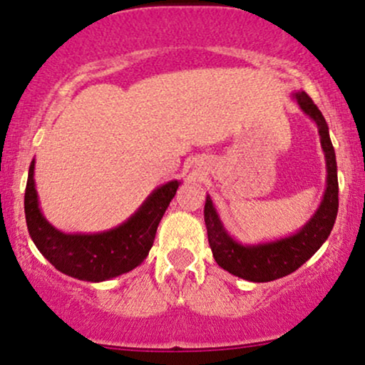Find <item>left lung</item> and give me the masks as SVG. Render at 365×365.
I'll list each match as a JSON object with an SVG mask.
<instances>
[{
  "mask_svg": "<svg viewBox=\"0 0 365 365\" xmlns=\"http://www.w3.org/2000/svg\"><path fill=\"white\" fill-rule=\"evenodd\" d=\"M293 98L307 116L316 121L321 135V145L326 158V192L321 200V206L314 212L311 220L305 223L295 235L279 238L257 245H242L233 240L225 230L217 216L211 197H206L204 206V221L207 228V240L211 245L215 261L228 273L244 278L247 282L264 283L299 269L319 250L333 230L334 220L338 215V175H336V156L329 139L328 123L305 92H295Z\"/></svg>",
  "mask_w": 365,
  "mask_h": 365,
  "instance_id": "obj_1",
  "label": "left lung"
}]
</instances>
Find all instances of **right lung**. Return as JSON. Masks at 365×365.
<instances>
[{
	"label": "right lung",
	"mask_w": 365,
	"mask_h": 365,
	"mask_svg": "<svg viewBox=\"0 0 365 365\" xmlns=\"http://www.w3.org/2000/svg\"><path fill=\"white\" fill-rule=\"evenodd\" d=\"M178 185V180H173L158 187L135 215L108 232L89 235L63 233L48 223L41 212L32 161L24 200L29 235L39 252L61 273L83 282H106L128 273L148 257L159 221L177 194Z\"/></svg>",
	"instance_id": "add662e5"
}]
</instances>
